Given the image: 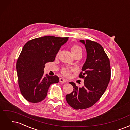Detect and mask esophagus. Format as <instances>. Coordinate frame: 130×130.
Segmentation results:
<instances>
[{"label":"esophagus","instance_id":"obj_1","mask_svg":"<svg viewBox=\"0 0 130 130\" xmlns=\"http://www.w3.org/2000/svg\"><path fill=\"white\" fill-rule=\"evenodd\" d=\"M60 82H67V81L66 80H65L64 78H63V77H61V78H60Z\"/></svg>","mask_w":130,"mask_h":130}]
</instances>
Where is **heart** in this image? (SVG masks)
Returning <instances> with one entry per match:
<instances>
[{
  "label": "heart",
  "mask_w": 130,
  "mask_h": 130,
  "mask_svg": "<svg viewBox=\"0 0 130 130\" xmlns=\"http://www.w3.org/2000/svg\"><path fill=\"white\" fill-rule=\"evenodd\" d=\"M72 52L73 54V55H75L77 54H81L82 55V49L80 47L77 45H74L71 49ZM73 70L72 68H62L61 70V73L64 76L68 77L70 76V72H71Z\"/></svg>",
  "instance_id": "obj_1"
}]
</instances>
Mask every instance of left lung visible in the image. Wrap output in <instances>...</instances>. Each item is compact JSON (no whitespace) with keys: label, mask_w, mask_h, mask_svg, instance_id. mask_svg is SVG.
Returning a JSON list of instances; mask_svg holds the SVG:
<instances>
[{"label":"left lung","mask_w":130,"mask_h":130,"mask_svg":"<svg viewBox=\"0 0 130 130\" xmlns=\"http://www.w3.org/2000/svg\"><path fill=\"white\" fill-rule=\"evenodd\" d=\"M87 52V58L79 77L84 79V86H73V91L66 95L69 106L75 109L91 107L100 99L107 88L111 78V67L107 54L100 44L89 40H80Z\"/></svg>","instance_id":"1"}]
</instances>
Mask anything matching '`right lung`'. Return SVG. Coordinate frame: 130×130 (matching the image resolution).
Here are the masks:
<instances>
[{"mask_svg": "<svg viewBox=\"0 0 130 130\" xmlns=\"http://www.w3.org/2000/svg\"><path fill=\"white\" fill-rule=\"evenodd\" d=\"M68 37L46 36L33 39L23 46L16 63L18 85L25 99L37 103L44 100L49 86L58 83L55 75H44V68L48 62H53L62 45Z\"/></svg>", "mask_w": 130, "mask_h": 130, "instance_id": "1", "label": "right lung"}]
</instances>
